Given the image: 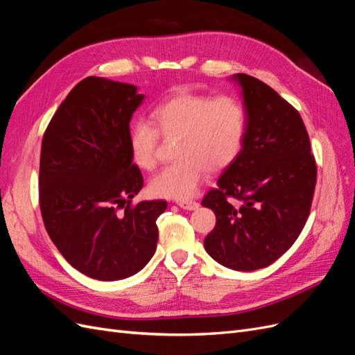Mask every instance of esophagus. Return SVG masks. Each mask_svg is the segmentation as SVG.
I'll list each match as a JSON object with an SVG mask.
<instances>
[{
    "label": "esophagus",
    "instance_id": "34e87169",
    "mask_svg": "<svg viewBox=\"0 0 355 355\" xmlns=\"http://www.w3.org/2000/svg\"><path fill=\"white\" fill-rule=\"evenodd\" d=\"M178 206L184 210H196V209H198L200 204L197 201H192V200H184V201H178Z\"/></svg>",
    "mask_w": 355,
    "mask_h": 355
}]
</instances>
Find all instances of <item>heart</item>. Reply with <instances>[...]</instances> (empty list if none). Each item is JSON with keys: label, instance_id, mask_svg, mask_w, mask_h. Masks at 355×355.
Returning <instances> with one entry per match:
<instances>
[{"label": "heart", "instance_id": "obj_1", "mask_svg": "<svg viewBox=\"0 0 355 355\" xmlns=\"http://www.w3.org/2000/svg\"><path fill=\"white\" fill-rule=\"evenodd\" d=\"M154 123L164 137H178L173 164L149 180V192L158 198L188 200L196 194L206 171L228 167L243 146L245 111L231 96H210L182 92L159 103ZM146 120H136L128 128L127 144L133 163L154 170L158 161L159 134Z\"/></svg>", "mask_w": 355, "mask_h": 355}]
</instances>
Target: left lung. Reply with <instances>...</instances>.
I'll use <instances>...</instances> for the list:
<instances>
[{
  "mask_svg": "<svg viewBox=\"0 0 355 355\" xmlns=\"http://www.w3.org/2000/svg\"><path fill=\"white\" fill-rule=\"evenodd\" d=\"M241 87L245 133L241 151L201 204L216 214L204 249L235 271L261 270L302 232L313 202L317 166L299 112L261 80L232 78ZM230 196L241 204L232 207Z\"/></svg>",
  "mask_w": 355,
  "mask_h": 355,
  "instance_id": "obj_1",
  "label": "left lung"
}]
</instances>
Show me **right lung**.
I'll return each instance as SVG.
<instances>
[{
    "mask_svg": "<svg viewBox=\"0 0 355 355\" xmlns=\"http://www.w3.org/2000/svg\"><path fill=\"white\" fill-rule=\"evenodd\" d=\"M133 84L87 77L47 125L40 159V209L62 256L94 280L139 272L154 256L163 200L132 198L144 178L128 151L133 112L144 102Z\"/></svg>",
    "mask_w": 355,
    "mask_h": 355,
    "instance_id": "add662e5",
    "label": "right lung"
}]
</instances>
